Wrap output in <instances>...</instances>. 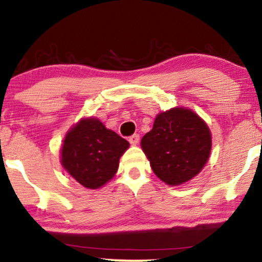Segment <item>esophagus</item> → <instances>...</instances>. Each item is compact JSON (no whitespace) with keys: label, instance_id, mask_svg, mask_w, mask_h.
I'll return each instance as SVG.
<instances>
[{"label":"esophagus","instance_id":"esophagus-1","mask_svg":"<svg viewBox=\"0 0 262 262\" xmlns=\"http://www.w3.org/2000/svg\"><path fill=\"white\" fill-rule=\"evenodd\" d=\"M129 143L133 145H137L139 143V134H133V136L129 137Z\"/></svg>","mask_w":262,"mask_h":262}]
</instances>
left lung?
Here are the masks:
<instances>
[{"label": "left lung", "mask_w": 262, "mask_h": 262, "mask_svg": "<svg viewBox=\"0 0 262 262\" xmlns=\"http://www.w3.org/2000/svg\"><path fill=\"white\" fill-rule=\"evenodd\" d=\"M140 145L157 177L178 186L192 180L207 163L211 132L192 110L173 108L157 115Z\"/></svg>", "instance_id": "left-lung-1"}]
</instances>
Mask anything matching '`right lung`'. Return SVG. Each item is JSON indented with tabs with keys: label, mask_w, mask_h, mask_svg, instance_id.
<instances>
[{
	"label": "right lung",
	"mask_w": 262,
	"mask_h": 262,
	"mask_svg": "<svg viewBox=\"0 0 262 262\" xmlns=\"http://www.w3.org/2000/svg\"><path fill=\"white\" fill-rule=\"evenodd\" d=\"M128 147V140L106 129L96 118L81 119L66 134L61 164L84 187L100 188L114 177Z\"/></svg>",
	"instance_id": "obj_1"
}]
</instances>
